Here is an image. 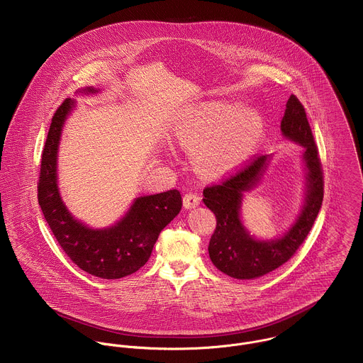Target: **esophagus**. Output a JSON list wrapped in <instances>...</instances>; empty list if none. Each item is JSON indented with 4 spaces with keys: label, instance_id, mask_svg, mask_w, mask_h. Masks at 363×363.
Wrapping results in <instances>:
<instances>
[{
    "label": "esophagus",
    "instance_id": "1",
    "mask_svg": "<svg viewBox=\"0 0 363 363\" xmlns=\"http://www.w3.org/2000/svg\"><path fill=\"white\" fill-rule=\"evenodd\" d=\"M200 203H201V197H200L199 194L187 193V194L183 197V204H184V208H187V209L199 207Z\"/></svg>",
    "mask_w": 363,
    "mask_h": 363
}]
</instances>
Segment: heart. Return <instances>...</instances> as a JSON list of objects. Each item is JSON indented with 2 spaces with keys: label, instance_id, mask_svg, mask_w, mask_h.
<instances>
[{
  "label": "heart",
  "instance_id": "obj_1",
  "mask_svg": "<svg viewBox=\"0 0 363 363\" xmlns=\"http://www.w3.org/2000/svg\"><path fill=\"white\" fill-rule=\"evenodd\" d=\"M265 135V123L255 108L223 101L199 104L179 123V144L196 157L211 177L229 174L245 164Z\"/></svg>",
  "mask_w": 363,
  "mask_h": 363
}]
</instances>
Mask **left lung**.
Listing matches in <instances>:
<instances>
[{
    "instance_id": "8db88e82",
    "label": "left lung",
    "mask_w": 363,
    "mask_h": 363,
    "mask_svg": "<svg viewBox=\"0 0 363 363\" xmlns=\"http://www.w3.org/2000/svg\"><path fill=\"white\" fill-rule=\"evenodd\" d=\"M282 135L303 148V204L291 226L278 238L259 239L249 232L242 219L246 193L255 190L265 174L272 155L257 157L226 182L204 190V204L216 216L208 253L212 264L236 279H256L291 259L306 239L323 203V172L306 111L291 95L281 120Z\"/></svg>"
}]
</instances>
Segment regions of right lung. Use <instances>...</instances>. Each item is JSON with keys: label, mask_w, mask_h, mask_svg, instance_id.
<instances>
[{"label": "right lung", "mask_w": 363, "mask_h": 363, "mask_svg": "<svg viewBox=\"0 0 363 363\" xmlns=\"http://www.w3.org/2000/svg\"><path fill=\"white\" fill-rule=\"evenodd\" d=\"M101 89L85 86L78 95H96ZM77 101L65 99L52 116L42 155L38 186L39 206L52 235L65 255L81 269L104 279H118L138 271L151 257L162 229L180 212L177 190L137 197L111 226L92 228L77 219L64 204L58 189V147L68 116Z\"/></svg>", "instance_id": "1"}]
</instances>
